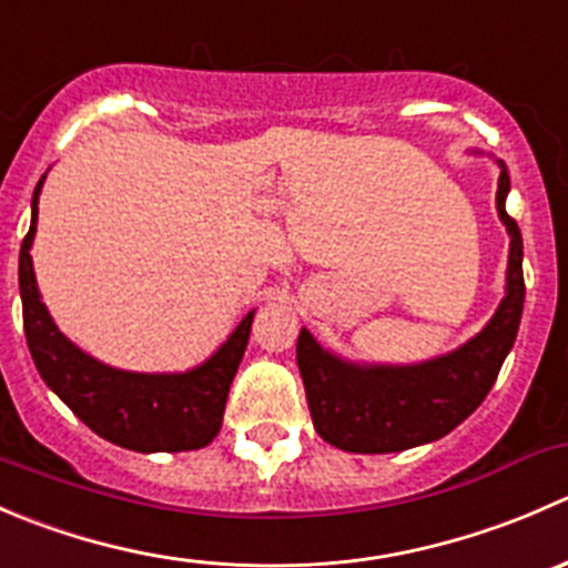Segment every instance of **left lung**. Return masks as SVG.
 <instances>
[{
    "label": "left lung",
    "instance_id": "1",
    "mask_svg": "<svg viewBox=\"0 0 568 568\" xmlns=\"http://www.w3.org/2000/svg\"><path fill=\"white\" fill-rule=\"evenodd\" d=\"M508 189L500 162L497 214L511 236L506 296L489 324L456 352L417 365H359L321 348L307 329L300 332L296 363L324 443L348 454H398L450 434L489 395L517 341L525 305L523 233L506 211Z\"/></svg>",
    "mask_w": 568,
    "mask_h": 568
}]
</instances>
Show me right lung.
Returning <instances> with one entry per match:
<instances>
[{
	"mask_svg": "<svg viewBox=\"0 0 568 568\" xmlns=\"http://www.w3.org/2000/svg\"><path fill=\"white\" fill-rule=\"evenodd\" d=\"M43 181L45 175L32 194V225L19 255L27 346L38 374L84 426L120 448L136 454L205 448L220 434L227 393L247 348L255 311L242 318L233 335L203 365L186 374H134L99 363L57 329L40 302L30 250L38 231V197Z\"/></svg>",
	"mask_w": 568,
	"mask_h": 568,
	"instance_id": "1",
	"label": "right lung"
}]
</instances>
